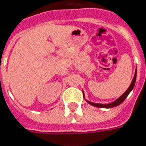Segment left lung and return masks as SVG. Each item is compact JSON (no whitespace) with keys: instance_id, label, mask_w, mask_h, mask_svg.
Segmentation results:
<instances>
[{"instance_id":"1","label":"left lung","mask_w":146,"mask_h":146,"mask_svg":"<svg viewBox=\"0 0 146 146\" xmlns=\"http://www.w3.org/2000/svg\"><path fill=\"white\" fill-rule=\"evenodd\" d=\"M136 76H137V70L135 71V73H134V76H133V80H132V82L130 84V87L128 88V89L123 93L121 96L119 98H118L117 100H116L115 101L113 102L111 104H95V103H92V102L90 101H88L87 102L91 104L92 106H94V107H96V108H114V107H117V106H119V104H121L122 103H123L125 100H126V98L128 96V95L130 94V92L131 91L133 90V87H134V84H135V81H136ZM84 94V92H83Z\"/></svg>"}]
</instances>
